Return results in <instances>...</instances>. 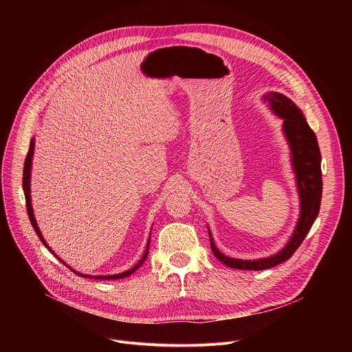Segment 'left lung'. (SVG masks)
Here are the masks:
<instances>
[{
  "label": "left lung",
  "mask_w": 352,
  "mask_h": 352,
  "mask_svg": "<svg viewBox=\"0 0 352 352\" xmlns=\"http://www.w3.org/2000/svg\"><path fill=\"white\" fill-rule=\"evenodd\" d=\"M263 100L269 103L276 116L283 118V132L291 150V162L300 200V213L294 234L280 252L270 258L256 261H242L226 256L216 248L210 230L208 228L214 256L226 266L238 270H265L288 261L309 232L319 214L322 200V156L315 132L308 125L302 111L287 96L269 91L263 96Z\"/></svg>",
  "instance_id": "left-lung-1"
}]
</instances>
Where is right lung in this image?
<instances>
[{"mask_svg": "<svg viewBox=\"0 0 352 352\" xmlns=\"http://www.w3.org/2000/svg\"><path fill=\"white\" fill-rule=\"evenodd\" d=\"M33 152H34V138H32V140H30V146H29V152H28V156H26V160H25V164H23V179H22V185H23V192H25V199H26V209H28V216H29V220H30V223H32V226H33V228H34V231H36V234H37V236L40 238V241L43 242V245L47 248V249H50V252H52L53 255H56L53 250H52V248H50L48 245H47V242L44 241V238H43V235H41V232H40V230H38V227H37V223H36V219H34V214H33V208H32V199H30V170H32V159H33ZM148 245H150V239L147 241V245H146V250H144V254H143V256H142V259L132 267V269H129V270H126V272H124V273H120V274H113V276H87V274H80V273H78V272H75L76 274H79V276H82V277H90V278H97V280H117V278H125V277H128V276H131L135 270H138L140 266H142V263L146 261V258H147V254H148ZM58 258V256H57ZM58 261H61L60 258H58ZM63 262V261H61ZM64 265H65V262H63ZM67 266V265H65ZM69 267V266H68ZM71 269V267H69ZM72 270V269H71Z\"/></svg>", "mask_w": 352, "mask_h": 352, "instance_id": "right-lung-1", "label": "right lung"}]
</instances>
